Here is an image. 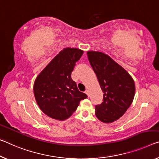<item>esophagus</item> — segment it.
<instances>
[{
	"label": "esophagus",
	"mask_w": 159,
	"mask_h": 159,
	"mask_svg": "<svg viewBox=\"0 0 159 159\" xmlns=\"http://www.w3.org/2000/svg\"><path fill=\"white\" fill-rule=\"evenodd\" d=\"M85 93H86V94H87V96H88V97L89 96V90H88V89H86V90H85Z\"/></svg>",
	"instance_id": "obj_1"
}]
</instances>
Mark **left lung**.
<instances>
[{
	"label": "left lung",
	"mask_w": 159,
	"mask_h": 159,
	"mask_svg": "<svg viewBox=\"0 0 159 159\" xmlns=\"http://www.w3.org/2000/svg\"><path fill=\"white\" fill-rule=\"evenodd\" d=\"M87 56L104 93L103 102L95 106V114L104 123H112L123 116L132 103L134 80L109 55L88 51Z\"/></svg>",
	"instance_id": "obj_1"
}]
</instances>
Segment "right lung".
<instances>
[{
  "label": "right lung",
  "mask_w": 159,
  "mask_h": 159,
  "mask_svg": "<svg viewBox=\"0 0 159 159\" xmlns=\"http://www.w3.org/2000/svg\"><path fill=\"white\" fill-rule=\"evenodd\" d=\"M83 51L67 48L60 51L36 78L34 95L41 110L49 117L63 121L72 116L86 94L79 91L71 77Z\"/></svg>",
  "instance_id": "obj_1"
}]
</instances>
